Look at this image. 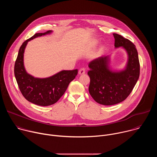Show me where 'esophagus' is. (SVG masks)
Segmentation results:
<instances>
[{"instance_id": "obj_1", "label": "esophagus", "mask_w": 157, "mask_h": 157, "mask_svg": "<svg viewBox=\"0 0 157 157\" xmlns=\"http://www.w3.org/2000/svg\"><path fill=\"white\" fill-rule=\"evenodd\" d=\"M85 72H86L85 68H81V69L79 70V72H78V73H79V75H83V74L85 73Z\"/></svg>"}]
</instances>
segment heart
Here are the masks:
<instances>
[{
    "instance_id": "b5f03b06",
    "label": "heart",
    "mask_w": 157,
    "mask_h": 157,
    "mask_svg": "<svg viewBox=\"0 0 157 157\" xmlns=\"http://www.w3.org/2000/svg\"><path fill=\"white\" fill-rule=\"evenodd\" d=\"M95 43H96V42H95Z\"/></svg>"
}]
</instances>
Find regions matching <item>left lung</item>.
<instances>
[{"instance_id": "left-lung-1", "label": "left lung", "mask_w": 157, "mask_h": 157, "mask_svg": "<svg viewBox=\"0 0 157 157\" xmlns=\"http://www.w3.org/2000/svg\"><path fill=\"white\" fill-rule=\"evenodd\" d=\"M116 48H124L128 55L124 70H110L109 56H101L91 61L87 75L90 78L89 92L98 103L111 105L124 101L131 93L140 75L138 52L133 43L122 36L113 33Z\"/></svg>"}]
</instances>
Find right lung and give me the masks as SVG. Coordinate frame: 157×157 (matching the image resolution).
I'll use <instances>...</instances> for the list:
<instances>
[{"label":"right lung","instance_id":"right-lung-1","mask_svg":"<svg viewBox=\"0 0 157 157\" xmlns=\"http://www.w3.org/2000/svg\"><path fill=\"white\" fill-rule=\"evenodd\" d=\"M52 32L48 30L36 33L22 43L14 66V74L21 93L28 101L41 106L56 103L78 74V70H63L49 78H37L27 73L24 64V53L28 41Z\"/></svg>","mask_w":157,"mask_h":157}]
</instances>
